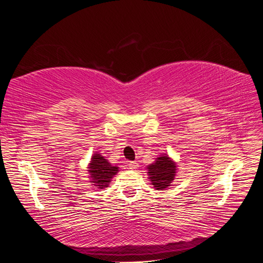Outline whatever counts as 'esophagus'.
<instances>
[{
    "mask_svg": "<svg viewBox=\"0 0 263 263\" xmlns=\"http://www.w3.org/2000/svg\"><path fill=\"white\" fill-rule=\"evenodd\" d=\"M128 166H129V169L130 170H136L138 166H139V164L136 162V161H130L129 163H128Z\"/></svg>",
    "mask_w": 263,
    "mask_h": 263,
    "instance_id": "1",
    "label": "esophagus"
}]
</instances>
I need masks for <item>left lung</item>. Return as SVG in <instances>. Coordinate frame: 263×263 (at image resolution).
I'll use <instances>...</instances> for the list:
<instances>
[{
	"mask_svg": "<svg viewBox=\"0 0 263 263\" xmlns=\"http://www.w3.org/2000/svg\"><path fill=\"white\" fill-rule=\"evenodd\" d=\"M148 179L156 190L164 191L173 182L178 171L177 162L166 154L156 158L154 163L147 166Z\"/></svg>",
	"mask_w": 263,
	"mask_h": 263,
	"instance_id": "obj_1",
	"label": "left lung"
}]
</instances>
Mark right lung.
<instances>
[{
    "label": "right lung",
    "instance_id": "1",
    "mask_svg": "<svg viewBox=\"0 0 263 263\" xmlns=\"http://www.w3.org/2000/svg\"><path fill=\"white\" fill-rule=\"evenodd\" d=\"M118 169L117 165L109 163L104 156L95 151L89 165H87V172H89V178L91 180L90 182L93 186L100 190L105 189L119 171Z\"/></svg>",
    "mask_w": 263,
    "mask_h": 263
}]
</instances>
